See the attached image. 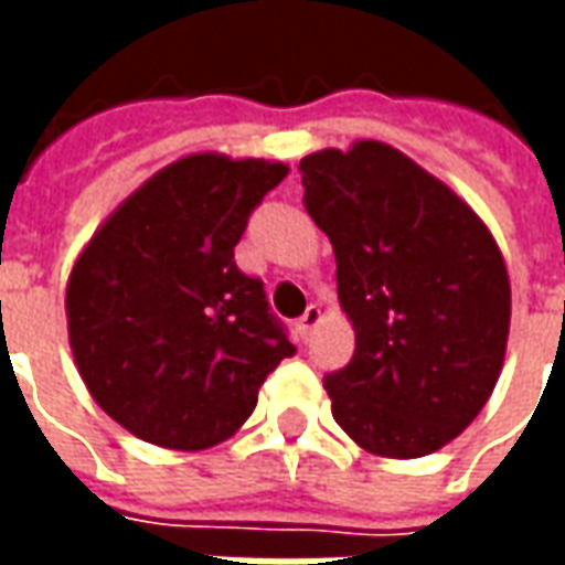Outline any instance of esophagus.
Segmentation results:
<instances>
[{
  "instance_id": "obj_1",
  "label": "esophagus",
  "mask_w": 565,
  "mask_h": 565,
  "mask_svg": "<svg viewBox=\"0 0 565 565\" xmlns=\"http://www.w3.org/2000/svg\"><path fill=\"white\" fill-rule=\"evenodd\" d=\"M320 320H323V311H320V306H308L306 315L299 318V332H302V335L308 339V335H311V332L320 327Z\"/></svg>"
}]
</instances>
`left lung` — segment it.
Masks as SVG:
<instances>
[{
  "label": "left lung",
  "mask_w": 565,
  "mask_h": 565,
  "mask_svg": "<svg viewBox=\"0 0 565 565\" xmlns=\"http://www.w3.org/2000/svg\"><path fill=\"white\" fill-rule=\"evenodd\" d=\"M330 235L354 360L323 381L332 417L375 457L415 460L460 436L505 363L511 284L487 223L384 141L299 160Z\"/></svg>",
  "instance_id": "obj_1"
}]
</instances>
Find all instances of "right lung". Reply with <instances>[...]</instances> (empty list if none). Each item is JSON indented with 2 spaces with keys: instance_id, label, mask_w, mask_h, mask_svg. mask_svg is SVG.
I'll use <instances>...</instances> for the list:
<instances>
[{
  "instance_id": "obj_1",
  "label": "right lung",
  "mask_w": 565,
  "mask_h": 565,
  "mask_svg": "<svg viewBox=\"0 0 565 565\" xmlns=\"http://www.w3.org/2000/svg\"><path fill=\"white\" fill-rule=\"evenodd\" d=\"M287 162L186 153L117 205L66 284L81 381L127 433L205 450L235 436L271 369L296 348L259 278L235 266L247 214Z\"/></svg>"
}]
</instances>
